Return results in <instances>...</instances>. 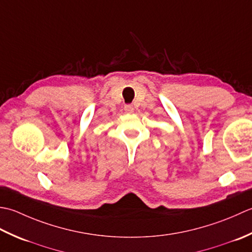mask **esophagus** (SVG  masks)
<instances>
[{
  "instance_id": "obj_1",
  "label": "esophagus",
  "mask_w": 252,
  "mask_h": 252,
  "mask_svg": "<svg viewBox=\"0 0 252 252\" xmlns=\"http://www.w3.org/2000/svg\"><path fill=\"white\" fill-rule=\"evenodd\" d=\"M125 111H126V113H132L133 112V106L131 105V104H127V105H125Z\"/></svg>"
}]
</instances>
